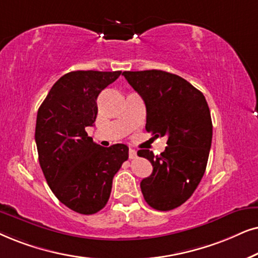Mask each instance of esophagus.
<instances>
[{"instance_id": "1", "label": "esophagus", "mask_w": 258, "mask_h": 258, "mask_svg": "<svg viewBox=\"0 0 258 258\" xmlns=\"http://www.w3.org/2000/svg\"><path fill=\"white\" fill-rule=\"evenodd\" d=\"M128 157H130V159H136V158H137V151L133 150V149H130Z\"/></svg>"}]
</instances>
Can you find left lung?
Instances as JSON below:
<instances>
[{
  "label": "left lung",
  "mask_w": 258,
  "mask_h": 258,
  "mask_svg": "<svg viewBox=\"0 0 258 258\" xmlns=\"http://www.w3.org/2000/svg\"><path fill=\"white\" fill-rule=\"evenodd\" d=\"M123 77L146 106V131L167 137L163 153L139 150L153 171L140 183L151 208L169 211L191 197L207 169L212 121L201 91L176 74L164 71L123 72Z\"/></svg>",
  "instance_id": "obj_1"
}]
</instances>
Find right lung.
<instances>
[{
    "instance_id": "obj_1",
    "label": "right lung",
    "mask_w": 258,
    "mask_h": 258,
    "mask_svg": "<svg viewBox=\"0 0 258 258\" xmlns=\"http://www.w3.org/2000/svg\"><path fill=\"white\" fill-rule=\"evenodd\" d=\"M120 74H64L37 111L35 142L44 178L61 203L78 214H97L107 204L113 177L128 159L126 145L102 147L86 132L97 118L98 95Z\"/></svg>"
}]
</instances>
